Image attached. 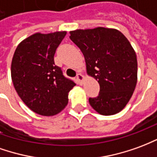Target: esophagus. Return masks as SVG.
I'll list each match as a JSON object with an SVG mask.
<instances>
[{
    "label": "esophagus",
    "instance_id": "esophagus-1",
    "mask_svg": "<svg viewBox=\"0 0 157 157\" xmlns=\"http://www.w3.org/2000/svg\"><path fill=\"white\" fill-rule=\"evenodd\" d=\"M76 78H77V80H78V82H79V83H80L81 81L84 79V76H83V75H82L81 73H78V74H77V76H76Z\"/></svg>",
    "mask_w": 157,
    "mask_h": 157
}]
</instances>
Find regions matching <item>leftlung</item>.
<instances>
[{"instance_id":"left-lung-1","label":"left lung","mask_w":157,"mask_h":157,"mask_svg":"<svg viewBox=\"0 0 157 157\" xmlns=\"http://www.w3.org/2000/svg\"><path fill=\"white\" fill-rule=\"evenodd\" d=\"M70 34L84 54L87 73L100 84L98 96L89 98L91 106L105 116L122 111L137 84V57L129 41L120 31L101 27Z\"/></svg>"}]
</instances>
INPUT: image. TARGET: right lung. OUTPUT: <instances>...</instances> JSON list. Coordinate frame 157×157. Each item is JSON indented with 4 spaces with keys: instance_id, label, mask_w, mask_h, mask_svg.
Here are the masks:
<instances>
[{
    "instance_id": "add662e5",
    "label": "right lung",
    "mask_w": 157,
    "mask_h": 157,
    "mask_svg": "<svg viewBox=\"0 0 157 157\" xmlns=\"http://www.w3.org/2000/svg\"><path fill=\"white\" fill-rule=\"evenodd\" d=\"M66 34H33L17 45L13 55L11 74L17 93L29 108L42 116L61 112L76 85L54 62L56 51Z\"/></svg>"
}]
</instances>
